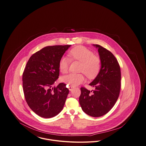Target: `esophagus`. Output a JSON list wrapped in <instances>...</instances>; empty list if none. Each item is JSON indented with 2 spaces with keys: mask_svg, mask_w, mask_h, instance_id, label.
<instances>
[{
  "mask_svg": "<svg viewBox=\"0 0 146 146\" xmlns=\"http://www.w3.org/2000/svg\"><path fill=\"white\" fill-rule=\"evenodd\" d=\"M73 88H74V87L73 86H72V85H70L68 86V89L70 90V91H71L72 89H73Z\"/></svg>",
  "mask_w": 146,
  "mask_h": 146,
  "instance_id": "1",
  "label": "esophagus"
}]
</instances>
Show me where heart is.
I'll return each instance as SVG.
<instances>
[{
  "mask_svg": "<svg viewBox=\"0 0 146 146\" xmlns=\"http://www.w3.org/2000/svg\"><path fill=\"white\" fill-rule=\"evenodd\" d=\"M68 55L72 60L82 62L80 72L84 73L88 78L91 79L97 76L101 69V60L92 51L83 46H77L70 50ZM70 63V59L63 56L59 62V70L62 73H67ZM61 80L70 85L77 86L83 83L85 78L83 74L70 73L62 76Z\"/></svg>",
  "mask_w": 146,
  "mask_h": 146,
  "instance_id": "obj_1",
  "label": "heart"
}]
</instances>
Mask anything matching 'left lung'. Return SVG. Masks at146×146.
I'll return each instance as SVG.
<instances>
[{
    "label": "left lung",
    "mask_w": 146,
    "mask_h": 146,
    "mask_svg": "<svg viewBox=\"0 0 146 146\" xmlns=\"http://www.w3.org/2000/svg\"><path fill=\"white\" fill-rule=\"evenodd\" d=\"M101 68L96 78L90 84L92 91L82 87L79 104L88 115L100 117L107 114L115 104L121 88V71L117 59L111 51L99 45Z\"/></svg>",
    "instance_id": "1"
}]
</instances>
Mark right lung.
I'll use <instances>...</instances> for the list:
<instances>
[{
    "mask_svg": "<svg viewBox=\"0 0 146 146\" xmlns=\"http://www.w3.org/2000/svg\"><path fill=\"white\" fill-rule=\"evenodd\" d=\"M70 45L48 46L31 56L22 74L23 90L30 108L39 116L54 117L62 110L69 89L52 85L58 78V64Z\"/></svg>",
    "mask_w": 146,
    "mask_h": 146,
    "instance_id": "1",
    "label": "right lung"
}]
</instances>
